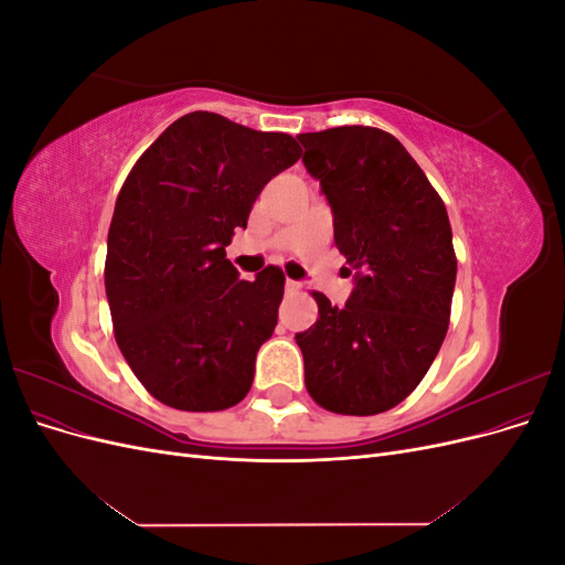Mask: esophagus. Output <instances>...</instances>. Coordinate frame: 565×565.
<instances>
[{
	"label": "esophagus",
	"instance_id": "34e87169",
	"mask_svg": "<svg viewBox=\"0 0 565 565\" xmlns=\"http://www.w3.org/2000/svg\"><path fill=\"white\" fill-rule=\"evenodd\" d=\"M285 289H287V292H299V289H301V282H297V280H289V278H287Z\"/></svg>",
	"mask_w": 565,
	"mask_h": 565
}]
</instances>
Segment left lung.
Here are the masks:
<instances>
[{
	"label": "left lung",
	"instance_id": "obj_1",
	"mask_svg": "<svg viewBox=\"0 0 565 565\" xmlns=\"http://www.w3.org/2000/svg\"><path fill=\"white\" fill-rule=\"evenodd\" d=\"M297 139L330 200L334 245L355 270L344 309L313 292L318 320L297 334L306 388L337 415L386 413L417 388L448 332L457 256L446 204L384 129Z\"/></svg>",
	"mask_w": 565,
	"mask_h": 565
}]
</instances>
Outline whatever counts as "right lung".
Returning a JSON list of instances; mask_svg holds the SVG:
<instances>
[{
    "instance_id": "add662e5",
    "label": "right lung",
    "mask_w": 565,
    "mask_h": 565,
    "mask_svg": "<svg viewBox=\"0 0 565 565\" xmlns=\"http://www.w3.org/2000/svg\"><path fill=\"white\" fill-rule=\"evenodd\" d=\"M301 158L289 134L195 110L136 160L115 202L106 295L119 351L146 391L185 413L241 403L276 330L285 276L226 259L264 185Z\"/></svg>"
}]
</instances>
